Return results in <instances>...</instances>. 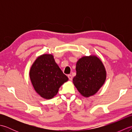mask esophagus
I'll use <instances>...</instances> for the list:
<instances>
[{"label":"esophagus","mask_w":132,"mask_h":132,"mask_svg":"<svg viewBox=\"0 0 132 132\" xmlns=\"http://www.w3.org/2000/svg\"><path fill=\"white\" fill-rule=\"evenodd\" d=\"M68 78H69V80H72V77L71 76V75H70V74H69V75H68Z\"/></svg>","instance_id":"34e87169"}]
</instances>
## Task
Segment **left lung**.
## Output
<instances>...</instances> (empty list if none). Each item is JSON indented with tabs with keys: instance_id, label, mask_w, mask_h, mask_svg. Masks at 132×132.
<instances>
[{
	"instance_id": "1",
	"label": "left lung",
	"mask_w": 132,
	"mask_h": 132,
	"mask_svg": "<svg viewBox=\"0 0 132 132\" xmlns=\"http://www.w3.org/2000/svg\"><path fill=\"white\" fill-rule=\"evenodd\" d=\"M76 76L72 81L80 94L85 97L95 94L104 83L106 74L104 66L95 55L85 56L78 61Z\"/></svg>"
}]
</instances>
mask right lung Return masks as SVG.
I'll return each instance as SVG.
<instances>
[{
	"mask_svg": "<svg viewBox=\"0 0 132 132\" xmlns=\"http://www.w3.org/2000/svg\"><path fill=\"white\" fill-rule=\"evenodd\" d=\"M29 77L38 94L46 99L55 96L61 85L68 78L55 63L52 54H43L36 59L31 66Z\"/></svg>",
	"mask_w": 132,
	"mask_h": 132,
	"instance_id": "obj_1",
	"label": "right lung"
}]
</instances>
